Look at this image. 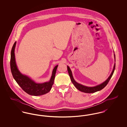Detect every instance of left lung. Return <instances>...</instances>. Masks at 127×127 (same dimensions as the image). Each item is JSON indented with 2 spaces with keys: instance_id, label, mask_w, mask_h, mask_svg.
<instances>
[{
  "instance_id": "8db88e82",
  "label": "left lung",
  "mask_w": 127,
  "mask_h": 127,
  "mask_svg": "<svg viewBox=\"0 0 127 127\" xmlns=\"http://www.w3.org/2000/svg\"><path fill=\"white\" fill-rule=\"evenodd\" d=\"M114 58H115V54H114ZM67 71L68 73L69 74V75L70 76V79L71 82H72L73 84L75 86V87L79 91H82L83 92L85 93H94L98 91H100L101 90H102L104 88H105L106 85L108 84V83H109V80L111 79V78L112 77L113 73L114 72L115 68V63L114 66V67L113 69V70L112 71V72L111 73V74L110 75V76H109V78L107 79L104 82H103L102 83L100 84L97 85L95 87H87V86H85L83 85L79 84L78 83H77L73 78V77L72 74V72L69 68V67L68 66H67Z\"/></svg>"
}]
</instances>
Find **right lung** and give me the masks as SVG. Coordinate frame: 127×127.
I'll list each match as a JSON object with an SVG mask.
<instances>
[{
  "label": "right lung",
  "instance_id": "1",
  "mask_svg": "<svg viewBox=\"0 0 127 127\" xmlns=\"http://www.w3.org/2000/svg\"><path fill=\"white\" fill-rule=\"evenodd\" d=\"M16 45V42L14 43L12 47L10 58V68L14 79L22 89L30 95L40 96L49 92L54 83L55 74L58 65L55 66L51 79L48 82L36 83L29 77L23 75L19 71L15 61V48Z\"/></svg>",
  "mask_w": 127,
  "mask_h": 127
}]
</instances>
